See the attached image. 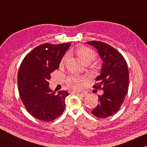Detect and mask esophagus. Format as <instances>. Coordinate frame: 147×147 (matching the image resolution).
I'll use <instances>...</instances> for the list:
<instances>
[{"mask_svg":"<svg viewBox=\"0 0 147 147\" xmlns=\"http://www.w3.org/2000/svg\"><path fill=\"white\" fill-rule=\"evenodd\" d=\"M76 94L77 96H81V97H86L87 96V94L85 92H76Z\"/></svg>","mask_w":147,"mask_h":147,"instance_id":"1","label":"esophagus"}]
</instances>
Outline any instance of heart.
Returning <instances> with one entry per match:
<instances>
[{
  "label": "heart",
  "instance_id": "obj_1",
  "mask_svg": "<svg viewBox=\"0 0 147 147\" xmlns=\"http://www.w3.org/2000/svg\"><path fill=\"white\" fill-rule=\"evenodd\" d=\"M77 57L82 62L88 65L90 63L95 59L96 57V53L93 50L86 47H80L77 48L76 51ZM68 58V55L65 54L64 56L61 58L60 62V66H63L66 63ZM92 67L94 69H97L96 65H94ZM86 80V77H78V76H71L67 78V83L68 86L71 89H80L82 86L83 83Z\"/></svg>",
  "mask_w": 147,
  "mask_h": 147
}]
</instances>
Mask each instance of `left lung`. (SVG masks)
Listing matches in <instances>:
<instances>
[{"mask_svg":"<svg viewBox=\"0 0 147 147\" xmlns=\"http://www.w3.org/2000/svg\"><path fill=\"white\" fill-rule=\"evenodd\" d=\"M87 43L97 49L103 61L100 75L93 88L102 90L104 93L98 96L99 104L91 113L97 118H106L120 109L128 93V65L123 55L109 45L99 41Z\"/></svg>","mask_w":147,"mask_h":147,"instance_id":"8db88e82","label":"left lung"}]
</instances>
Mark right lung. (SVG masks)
<instances>
[{"label":"right lung","instance_id":"1","mask_svg":"<svg viewBox=\"0 0 147 147\" xmlns=\"http://www.w3.org/2000/svg\"><path fill=\"white\" fill-rule=\"evenodd\" d=\"M70 45H40L28 53L21 63L18 75L19 95L28 112L39 120L51 121L64 111L65 98L69 93L53 92L48 80Z\"/></svg>","mask_w":147,"mask_h":147}]
</instances>
